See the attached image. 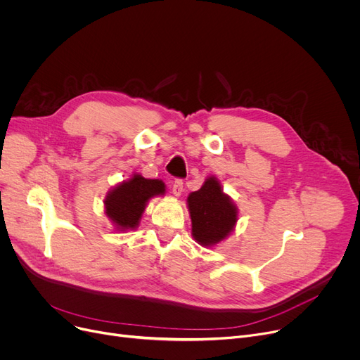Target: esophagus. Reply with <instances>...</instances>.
Instances as JSON below:
<instances>
[{"label": "esophagus", "instance_id": "obj_1", "mask_svg": "<svg viewBox=\"0 0 360 360\" xmlns=\"http://www.w3.org/2000/svg\"><path fill=\"white\" fill-rule=\"evenodd\" d=\"M182 191H184V182L181 179H178L172 184V194L175 197H179L182 194Z\"/></svg>", "mask_w": 360, "mask_h": 360}]
</instances>
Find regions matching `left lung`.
Listing matches in <instances>:
<instances>
[{
	"label": "left lung",
	"instance_id": "left-lung-1",
	"mask_svg": "<svg viewBox=\"0 0 360 360\" xmlns=\"http://www.w3.org/2000/svg\"><path fill=\"white\" fill-rule=\"evenodd\" d=\"M186 205L191 217V235L204 248L217 247L236 228L238 207L214 175L207 176L200 190L188 195Z\"/></svg>",
	"mask_w": 360,
	"mask_h": 360
}]
</instances>
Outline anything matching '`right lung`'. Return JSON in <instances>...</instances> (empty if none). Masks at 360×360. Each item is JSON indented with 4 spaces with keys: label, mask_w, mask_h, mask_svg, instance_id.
Wrapping results in <instances>:
<instances>
[{
    "label": "right lung",
    "mask_w": 360,
    "mask_h": 360,
    "mask_svg": "<svg viewBox=\"0 0 360 360\" xmlns=\"http://www.w3.org/2000/svg\"><path fill=\"white\" fill-rule=\"evenodd\" d=\"M165 194L166 185L162 179H148L134 172L108 191L103 200L105 214L117 232L136 231L148 201Z\"/></svg>",
    "instance_id": "right-lung-1"
}]
</instances>
